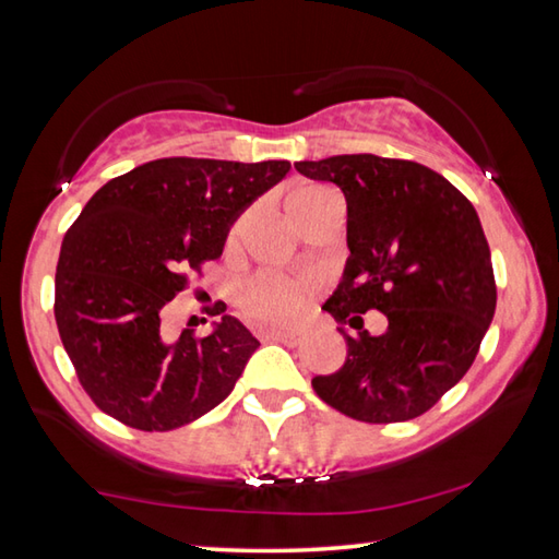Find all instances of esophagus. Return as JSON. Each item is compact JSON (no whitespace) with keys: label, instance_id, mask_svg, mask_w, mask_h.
Here are the masks:
<instances>
[{"label":"esophagus","instance_id":"esophagus-1","mask_svg":"<svg viewBox=\"0 0 559 559\" xmlns=\"http://www.w3.org/2000/svg\"><path fill=\"white\" fill-rule=\"evenodd\" d=\"M269 340H276V343L281 345H288V347H296L300 340H302V333L296 328H278V330H271V333H266Z\"/></svg>","mask_w":559,"mask_h":559}]
</instances>
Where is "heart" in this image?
Wrapping results in <instances>:
<instances>
[{"label": "heart", "mask_w": 559, "mask_h": 559, "mask_svg": "<svg viewBox=\"0 0 559 559\" xmlns=\"http://www.w3.org/2000/svg\"><path fill=\"white\" fill-rule=\"evenodd\" d=\"M330 189L320 185H306L296 189L288 197V212L293 222H298L302 214H306L310 206H316ZM246 219L234 226V234L241 231ZM308 288L298 281L283 278V276H271V273H263V276L251 278L239 293V302L243 313L259 320V323H283V320H290L300 313V308L306 306Z\"/></svg>", "instance_id": "b5f03b06"}]
</instances>
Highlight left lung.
<instances>
[{"label":"left lung","instance_id":"left-lung-1","mask_svg":"<svg viewBox=\"0 0 559 559\" xmlns=\"http://www.w3.org/2000/svg\"><path fill=\"white\" fill-rule=\"evenodd\" d=\"M308 179L333 182L347 202L349 257L323 310L355 328L345 365L316 377L333 409L367 424L429 412L478 355L496 313V278L484 226L447 177L412 159L335 155L302 159ZM380 309L382 336L361 328Z\"/></svg>","mask_w":559,"mask_h":559}]
</instances>
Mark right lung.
<instances>
[{"instance_id":"right-lung-1","label":"right lung","mask_w":559,"mask_h":559,"mask_svg":"<svg viewBox=\"0 0 559 559\" xmlns=\"http://www.w3.org/2000/svg\"><path fill=\"white\" fill-rule=\"evenodd\" d=\"M288 169V159L165 157L110 179L83 206L61 243L53 313L83 390L112 419L173 431L229 396L259 340L224 302L210 335L173 337L165 306Z\"/></svg>"}]
</instances>
